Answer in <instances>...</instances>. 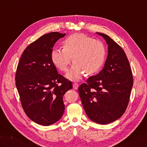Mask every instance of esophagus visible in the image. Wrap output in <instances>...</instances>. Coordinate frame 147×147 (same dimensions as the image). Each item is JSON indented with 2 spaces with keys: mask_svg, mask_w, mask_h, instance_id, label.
I'll list each match as a JSON object with an SVG mask.
<instances>
[{
  "mask_svg": "<svg viewBox=\"0 0 147 147\" xmlns=\"http://www.w3.org/2000/svg\"><path fill=\"white\" fill-rule=\"evenodd\" d=\"M73 88L74 90H77V89L78 88V84L77 83H74L73 84Z\"/></svg>",
  "mask_w": 147,
  "mask_h": 147,
  "instance_id": "1",
  "label": "esophagus"
}]
</instances>
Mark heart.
<instances>
[{"instance_id":"1","label":"heart","mask_w":147,"mask_h":147,"mask_svg":"<svg viewBox=\"0 0 147 147\" xmlns=\"http://www.w3.org/2000/svg\"><path fill=\"white\" fill-rule=\"evenodd\" d=\"M62 47L63 49L52 50L51 59L57 69L65 71L72 57L74 63L65 74L72 80L80 79L84 72L88 75L97 72L105 60L104 44L83 34L69 35L62 42Z\"/></svg>"}]
</instances>
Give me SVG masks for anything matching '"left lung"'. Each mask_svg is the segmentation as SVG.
Instances as JSON below:
<instances>
[{
  "instance_id": "8db88e82",
  "label": "left lung",
  "mask_w": 147,
  "mask_h": 147,
  "mask_svg": "<svg viewBox=\"0 0 147 147\" xmlns=\"http://www.w3.org/2000/svg\"><path fill=\"white\" fill-rule=\"evenodd\" d=\"M108 45V55L100 72L78 88L88 118L100 124L112 123L126 111L133 86L129 63L124 50L107 35L96 32Z\"/></svg>"
}]
</instances>
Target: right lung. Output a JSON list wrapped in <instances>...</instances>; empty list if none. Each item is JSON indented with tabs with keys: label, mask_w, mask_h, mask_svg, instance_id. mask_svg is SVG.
Here are the masks:
<instances>
[{
	"label": "right lung",
	"mask_w": 147,
	"mask_h": 147,
	"mask_svg": "<svg viewBox=\"0 0 147 147\" xmlns=\"http://www.w3.org/2000/svg\"><path fill=\"white\" fill-rule=\"evenodd\" d=\"M65 34L42 35L26 48L17 67L15 81L21 105L33 121L49 126L61 119L63 96L72 83L59 74L51 59L53 46Z\"/></svg>",
	"instance_id": "add662e5"
}]
</instances>
